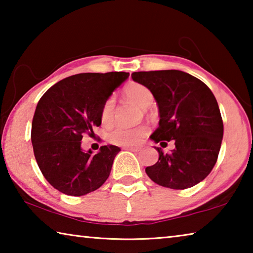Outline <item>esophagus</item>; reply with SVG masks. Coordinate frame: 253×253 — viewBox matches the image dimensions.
<instances>
[{"label": "esophagus", "mask_w": 253, "mask_h": 253, "mask_svg": "<svg viewBox=\"0 0 253 253\" xmlns=\"http://www.w3.org/2000/svg\"><path fill=\"white\" fill-rule=\"evenodd\" d=\"M124 149H126V151H130V152H138L139 151V147L126 146V147H124Z\"/></svg>", "instance_id": "1"}]
</instances>
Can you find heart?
Wrapping results in <instances>:
<instances>
[{
	"instance_id": "b5f03b06",
	"label": "heart",
	"mask_w": 253,
	"mask_h": 253,
	"mask_svg": "<svg viewBox=\"0 0 253 253\" xmlns=\"http://www.w3.org/2000/svg\"><path fill=\"white\" fill-rule=\"evenodd\" d=\"M125 96L128 100L134 102L140 108L146 109L153 104L154 97L151 90L145 85L140 84H131L125 89ZM115 108V99L113 97L108 98L105 101L101 108V122L105 125L113 121ZM148 128L146 126H137V127H123L118 126L114 128L109 134V140L111 143L121 145V146H131L140 143L145 136L147 135Z\"/></svg>"
}]
</instances>
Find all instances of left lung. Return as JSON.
<instances>
[{
    "mask_svg": "<svg viewBox=\"0 0 253 253\" xmlns=\"http://www.w3.org/2000/svg\"><path fill=\"white\" fill-rule=\"evenodd\" d=\"M131 78L147 87L157 102L160 123L149 138L161 145L175 142L169 154L155 147L160 157L145 169L148 177L173 190L202 182L215 165L223 138V122L211 89L179 70L132 72Z\"/></svg>",
    "mask_w": 253,
    "mask_h": 253,
    "instance_id": "obj_1",
    "label": "left lung"
}]
</instances>
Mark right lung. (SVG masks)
Listing matches in <instances>:
<instances>
[{
	"instance_id": "right-lung-1",
	"label": "right lung",
	"mask_w": 253,
	"mask_h": 253,
	"mask_svg": "<svg viewBox=\"0 0 253 253\" xmlns=\"http://www.w3.org/2000/svg\"><path fill=\"white\" fill-rule=\"evenodd\" d=\"M128 77V72L75 75L53 84L38 102L31 129L34 156L46 181L61 193L85 195L108 178L121 148L106 145L92 154L81 148V139L101 125L102 106Z\"/></svg>"
}]
</instances>
